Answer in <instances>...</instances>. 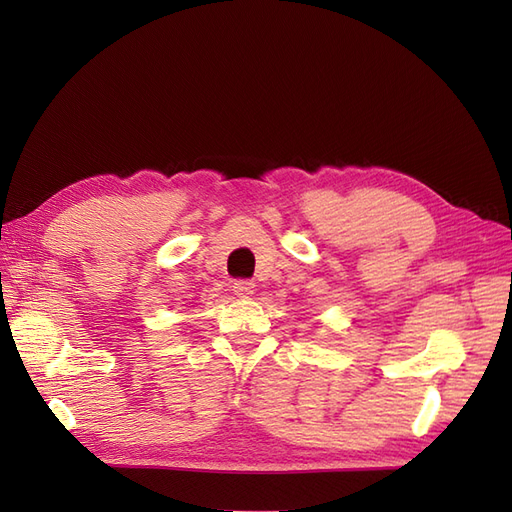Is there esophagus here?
<instances>
[{
  "mask_svg": "<svg viewBox=\"0 0 512 512\" xmlns=\"http://www.w3.org/2000/svg\"><path fill=\"white\" fill-rule=\"evenodd\" d=\"M232 290H235V294L239 299H250L254 294V284L252 282H245V280H239L232 284Z\"/></svg>",
  "mask_w": 512,
  "mask_h": 512,
  "instance_id": "34e87169",
  "label": "esophagus"
}]
</instances>
